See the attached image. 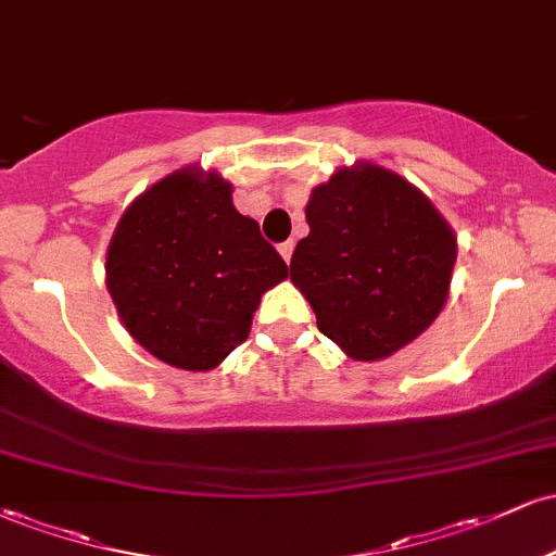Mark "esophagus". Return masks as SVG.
I'll use <instances>...</instances> for the list:
<instances>
[{"mask_svg": "<svg viewBox=\"0 0 556 556\" xmlns=\"http://www.w3.org/2000/svg\"><path fill=\"white\" fill-rule=\"evenodd\" d=\"M292 251H295V242H292V240L279 242V253H282V258H285V261H290V258H292Z\"/></svg>", "mask_w": 556, "mask_h": 556, "instance_id": "34e87169", "label": "esophagus"}]
</instances>
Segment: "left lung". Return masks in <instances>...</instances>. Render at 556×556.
<instances>
[{
  "label": "left lung",
  "mask_w": 556,
  "mask_h": 556,
  "mask_svg": "<svg viewBox=\"0 0 556 556\" xmlns=\"http://www.w3.org/2000/svg\"><path fill=\"white\" fill-rule=\"evenodd\" d=\"M305 222L290 279L350 358H387L439 316L457 242L410 182L376 164L340 169L311 193Z\"/></svg>",
  "instance_id": "1"
}]
</instances>
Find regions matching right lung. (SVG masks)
Returning a JSON list of instances; mask_svg holds the SVG:
<instances>
[{
    "label": "right lung",
    "mask_w": 556,
    "mask_h": 556,
    "mask_svg": "<svg viewBox=\"0 0 556 556\" xmlns=\"http://www.w3.org/2000/svg\"><path fill=\"white\" fill-rule=\"evenodd\" d=\"M287 264L232 206L216 172L180 169L130 203L106 253V287L136 340L169 366L208 371L248 340Z\"/></svg>",
    "instance_id": "right-lung-1"
}]
</instances>
